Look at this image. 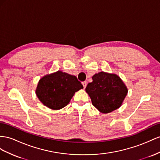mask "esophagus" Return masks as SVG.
<instances>
[{"label": "esophagus", "instance_id": "34e87169", "mask_svg": "<svg viewBox=\"0 0 160 160\" xmlns=\"http://www.w3.org/2000/svg\"><path fill=\"white\" fill-rule=\"evenodd\" d=\"M87 81H84V82H82V85H83V87H84V88H86V87H87Z\"/></svg>", "mask_w": 160, "mask_h": 160}]
</instances>
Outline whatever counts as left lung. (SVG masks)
Returning <instances> with one entry per match:
<instances>
[{
	"mask_svg": "<svg viewBox=\"0 0 160 160\" xmlns=\"http://www.w3.org/2000/svg\"><path fill=\"white\" fill-rule=\"evenodd\" d=\"M92 78V82L86 87V92L91 97L92 105L103 113L119 108L128 92L120 78L101 72L94 75Z\"/></svg>",
	"mask_w": 160,
	"mask_h": 160,
	"instance_id": "8db88e82",
	"label": "left lung"
}]
</instances>
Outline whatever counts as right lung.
<instances>
[{
  "label": "right lung",
  "mask_w": 160,
  "mask_h": 160,
  "mask_svg": "<svg viewBox=\"0 0 160 160\" xmlns=\"http://www.w3.org/2000/svg\"><path fill=\"white\" fill-rule=\"evenodd\" d=\"M82 88V84L75 76L58 71L41 78L36 92L45 106L59 109L66 106L74 93Z\"/></svg>",
  "instance_id": "1"
}]
</instances>
